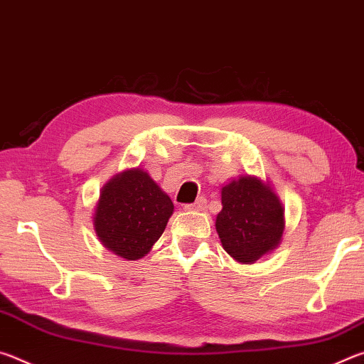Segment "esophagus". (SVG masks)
Listing matches in <instances>:
<instances>
[{
    "label": "esophagus",
    "instance_id": "1",
    "mask_svg": "<svg viewBox=\"0 0 364 364\" xmlns=\"http://www.w3.org/2000/svg\"><path fill=\"white\" fill-rule=\"evenodd\" d=\"M205 204H207L205 197H197V199L193 202V204H188L184 208H188V210H197V212H199V210H204Z\"/></svg>",
    "mask_w": 364,
    "mask_h": 364
}]
</instances>
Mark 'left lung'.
<instances>
[{
  "label": "left lung",
  "instance_id": "obj_1",
  "mask_svg": "<svg viewBox=\"0 0 364 364\" xmlns=\"http://www.w3.org/2000/svg\"><path fill=\"white\" fill-rule=\"evenodd\" d=\"M221 204L215 228L234 260L250 264L278 247L284 232V207L268 183L239 176L221 188Z\"/></svg>",
  "mask_w": 364,
  "mask_h": 364
}]
</instances>
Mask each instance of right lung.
<instances>
[{
  "label": "right lung",
  "instance_id": "obj_1",
  "mask_svg": "<svg viewBox=\"0 0 364 364\" xmlns=\"http://www.w3.org/2000/svg\"><path fill=\"white\" fill-rule=\"evenodd\" d=\"M173 208L147 171L125 170L101 189L93 217L96 236L115 255L138 260L162 236Z\"/></svg>",
  "mask_w": 364,
  "mask_h": 364
}]
</instances>
